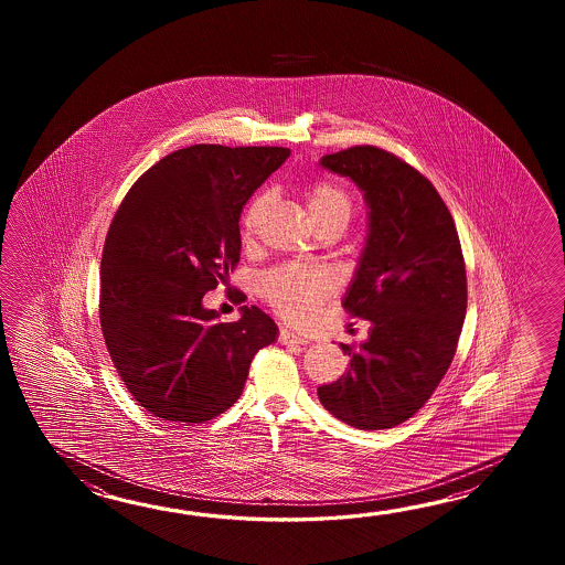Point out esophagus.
Masks as SVG:
<instances>
[{
	"mask_svg": "<svg viewBox=\"0 0 565 565\" xmlns=\"http://www.w3.org/2000/svg\"><path fill=\"white\" fill-rule=\"evenodd\" d=\"M278 343H280V345H290V348H299V345H305L307 341H305V339H300L299 335H295V333H290L288 329H280Z\"/></svg>",
	"mask_w": 565,
	"mask_h": 565,
	"instance_id": "1",
	"label": "esophagus"
}]
</instances>
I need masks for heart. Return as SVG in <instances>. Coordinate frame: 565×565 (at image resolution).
<instances>
[{
    "label": "heart",
    "mask_w": 565,
    "mask_h": 565,
    "mask_svg": "<svg viewBox=\"0 0 565 565\" xmlns=\"http://www.w3.org/2000/svg\"><path fill=\"white\" fill-rule=\"evenodd\" d=\"M307 205L315 224H321L333 217L351 216L349 193L331 181H312L305 190ZM270 202V193H258L246 207L242 216V234L250 236L258 222L265 216ZM333 288V277L324 268L309 266H280L268 270L258 278V292L263 299L275 307L285 319L295 323H307L321 305V300Z\"/></svg>",
    "instance_id": "b5f03b06"
}]
</instances>
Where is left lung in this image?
Segmentation results:
<instances>
[{"mask_svg":"<svg viewBox=\"0 0 565 565\" xmlns=\"http://www.w3.org/2000/svg\"><path fill=\"white\" fill-rule=\"evenodd\" d=\"M367 205V236L343 307L370 321L349 370L317 396L335 418L384 430L430 399L457 351L467 315V270L455 220L420 171L372 145L321 157Z\"/></svg>","mask_w":565,"mask_h":565,"instance_id":"left-lung-1","label":"left lung"}]
</instances>
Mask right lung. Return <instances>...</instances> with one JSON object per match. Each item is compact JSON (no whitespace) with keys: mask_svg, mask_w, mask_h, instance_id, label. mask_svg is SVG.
<instances>
[{"mask_svg":"<svg viewBox=\"0 0 565 565\" xmlns=\"http://www.w3.org/2000/svg\"><path fill=\"white\" fill-rule=\"evenodd\" d=\"M290 149L192 145L147 169L125 195L100 260L110 360L149 414L202 424L241 397L278 327L258 307L220 323L202 305L241 260L242 207Z\"/></svg>","mask_w":565,"mask_h":565,"instance_id":"1","label":"right lung"}]
</instances>
